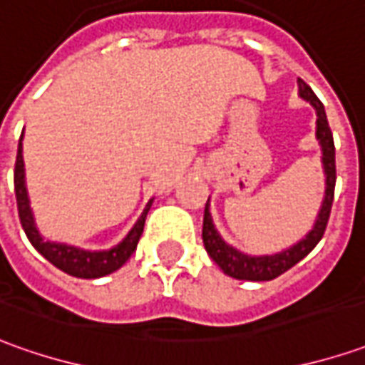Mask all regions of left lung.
Instances as JSON below:
<instances>
[{
    "label": "left lung",
    "mask_w": 365,
    "mask_h": 365,
    "mask_svg": "<svg viewBox=\"0 0 365 365\" xmlns=\"http://www.w3.org/2000/svg\"><path fill=\"white\" fill-rule=\"evenodd\" d=\"M299 96L311 103L315 113H317V131H315V135H317L321 153H323L321 163H323V171H325V197H323V204H321L319 214H317V220H315L313 228L309 230L305 238H301L297 245L289 246L283 252L264 255V257L245 255V252L236 250L234 246L226 245L222 240V236L218 234L216 226H214V220H212L210 197H207L206 210H204V228H202L204 246H206L210 258L224 270V274L238 279V281H272V279L281 277L291 267H295L299 260L307 257L323 238V232L327 228V220H329V214H331L333 192H335V145H333V135L321 101L311 91V86L305 84L301 78H299Z\"/></svg>",
    "instance_id": "left-lung-1"
}]
</instances>
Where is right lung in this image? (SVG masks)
Here are the masks:
<instances>
[{
    "mask_svg": "<svg viewBox=\"0 0 365 365\" xmlns=\"http://www.w3.org/2000/svg\"><path fill=\"white\" fill-rule=\"evenodd\" d=\"M21 139L24 133L19 137L18 145V158H16V170H14V187H16V200H18V214L21 228L28 236V240L32 242V246L46 258L50 260L56 269L64 270L70 277H78V279H98L110 274L115 270H119L135 252L137 242L143 234L145 218L147 212L153 204V200L147 202L141 218L135 222V226L131 228V232L123 238V242L117 246H113L110 250H82L76 246L62 245V242H50L44 240L34 222L32 207H30V197H28V187H26V173H24V155H21Z\"/></svg>",
    "mask_w": 365,
    "mask_h": 365,
    "instance_id": "right-lung-1",
    "label": "right lung"
}]
</instances>
